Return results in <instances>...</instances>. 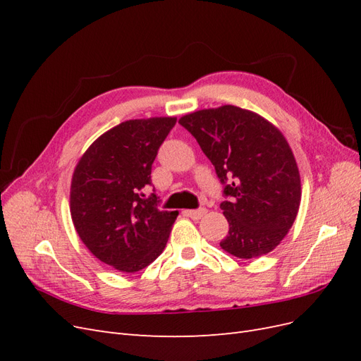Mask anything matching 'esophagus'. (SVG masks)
Listing matches in <instances>:
<instances>
[{
  "label": "esophagus",
  "instance_id": "34e87169",
  "mask_svg": "<svg viewBox=\"0 0 361 361\" xmlns=\"http://www.w3.org/2000/svg\"><path fill=\"white\" fill-rule=\"evenodd\" d=\"M183 214L192 218V220H200V218L206 214L204 207H199V209H188V211H183Z\"/></svg>",
  "mask_w": 361,
  "mask_h": 361
}]
</instances>
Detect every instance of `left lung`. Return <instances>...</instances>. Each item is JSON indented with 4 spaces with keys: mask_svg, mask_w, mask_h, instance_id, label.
Here are the masks:
<instances>
[{
    "mask_svg": "<svg viewBox=\"0 0 361 361\" xmlns=\"http://www.w3.org/2000/svg\"><path fill=\"white\" fill-rule=\"evenodd\" d=\"M179 123L197 140L223 183L228 221L221 248L239 259L274 250L301 202L300 171L286 138L268 120L233 105L187 114Z\"/></svg>",
    "mask_w": 361,
    "mask_h": 361,
    "instance_id": "8db88e82",
    "label": "left lung"
}]
</instances>
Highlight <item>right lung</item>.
Masks as SVG:
<instances>
[{"instance_id": "right-lung-1", "label": "right lung", "mask_w": 361, "mask_h": 361, "mask_svg": "<svg viewBox=\"0 0 361 361\" xmlns=\"http://www.w3.org/2000/svg\"><path fill=\"white\" fill-rule=\"evenodd\" d=\"M176 117L135 118L106 130L76 164L71 215L84 245L104 264L137 272L167 245L178 211L158 209L152 164Z\"/></svg>"}]
</instances>
